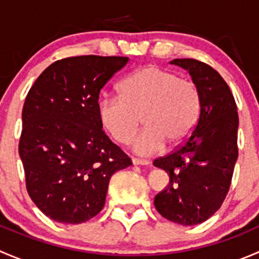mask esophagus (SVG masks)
<instances>
[{"label": "esophagus", "mask_w": 259, "mask_h": 259, "mask_svg": "<svg viewBox=\"0 0 259 259\" xmlns=\"http://www.w3.org/2000/svg\"><path fill=\"white\" fill-rule=\"evenodd\" d=\"M133 164H134V165H149V164H150V161L144 160V159L134 158L133 159Z\"/></svg>", "instance_id": "obj_1"}]
</instances>
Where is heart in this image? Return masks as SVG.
<instances>
[{"label":"heart","mask_w":259,"mask_h":259,"mask_svg":"<svg viewBox=\"0 0 259 259\" xmlns=\"http://www.w3.org/2000/svg\"><path fill=\"white\" fill-rule=\"evenodd\" d=\"M119 94L99 101V120L114 140L129 144L143 119L146 127L133 144L142 155L158 153L166 144L183 145L199 120L202 100L197 85L155 65L125 77Z\"/></svg>","instance_id":"1"}]
</instances>
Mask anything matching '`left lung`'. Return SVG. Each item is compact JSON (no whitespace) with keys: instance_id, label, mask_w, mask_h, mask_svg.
I'll list each match as a JSON object with an SVG mask.
<instances>
[{"instance_id":"1","label":"left lung","mask_w":259,"mask_h":259,"mask_svg":"<svg viewBox=\"0 0 259 259\" xmlns=\"http://www.w3.org/2000/svg\"><path fill=\"white\" fill-rule=\"evenodd\" d=\"M170 64L189 71L202 109L187 142L154 160L169 176L154 205L168 221L195 226L213 215L228 194L238 158V113L231 89L213 67L194 59H174Z\"/></svg>"}]
</instances>
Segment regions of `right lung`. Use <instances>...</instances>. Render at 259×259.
<instances>
[{"label": "right lung", "instance_id": "right-lung-1", "mask_svg": "<svg viewBox=\"0 0 259 259\" xmlns=\"http://www.w3.org/2000/svg\"><path fill=\"white\" fill-rule=\"evenodd\" d=\"M127 61L96 55L59 60L26 96L18 144L26 189L52 221L94 218L105 204L111 176L132 165L98 116L100 90Z\"/></svg>", "mask_w": 259, "mask_h": 259}]
</instances>
